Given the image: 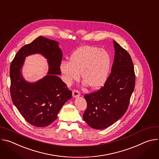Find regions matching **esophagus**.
Here are the masks:
<instances>
[{
	"label": "esophagus",
	"instance_id": "34e87169",
	"mask_svg": "<svg viewBox=\"0 0 159 159\" xmlns=\"http://www.w3.org/2000/svg\"><path fill=\"white\" fill-rule=\"evenodd\" d=\"M81 95L80 93L78 91V90H73V97L74 98H77V97H79Z\"/></svg>",
	"mask_w": 159,
	"mask_h": 159
}]
</instances>
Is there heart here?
<instances>
[{
  "instance_id": "obj_1",
  "label": "heart",
  "mask_w": 159,
  "mask_h": 159,
  "mask_svg": "<svg viewBox=\"0 0 159 159\" xmlns=\"http://www.w3.org/2000/svg\"><path fill=\"white\" fill-rule=\"evenodd\" d=\"M111 66V57L107 50L95 46H83L70 55L69 62H62L60 69L66 84L78 80L81 73L83 85L98 89L107 81Z\"/></svg>"
}]
</instances>
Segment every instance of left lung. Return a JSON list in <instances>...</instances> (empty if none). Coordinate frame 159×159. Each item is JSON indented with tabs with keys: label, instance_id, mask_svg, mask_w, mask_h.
Returning a JSON list of instances; mask_svg holds the SVG:
<instances>
[{
	"label": "left lung",
	"instance_id": "obj_1",
	"mask_svg": "<svg viewBox=\"0 0 159 159\" xmlns=\"http://www.w3.org/2000/svg\"><path fill=\"white\" fill-rule=\"evenodd\" d=\"M115 50L111 73L104 86L84 96L87 109L83 118L91 128L105 129L126 112L135 85V75L129 53L113 40Z\"/></svg>",
	"mask_w": 159,
	"mask_h": 159
}]
</instances>
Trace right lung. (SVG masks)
Wrapping results in <instances>:
<instances>
[{
  "mask_svg": "<svg viewBox=\"0 0 159 159\" xmlns=\"http://www.w3.org/2000/svg\"><path fill=\"white\" fill-rule=\"evenodd\" d=\"M40 54L48 59L47 75L35 82L26 81L22 68L26 57ZM62 52L59 42L39 37L17 52L10 67L11 95L14 105L30 125L46 127L57 118L71 91L59 77Z\"/></svg>",
  "mask_w": 159,
  "mask_h": 159,
  "instance_id": "add662e5",
  "label": "right lung"
}]
</instances>
